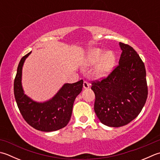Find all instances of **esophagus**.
<instances>
[{"label": "esophagus", "mask_w": 160, "mask_h": 160, "mask_svg": "<svg viewBox=\"0 0 160 160\" xmlns=\"http://www.w3.org/2000/svg\"><path fill=\"white\" fill-rule=\"evenodd\" d=\"M90 87V84L87 81H84L83 82V87L84 89H88Z\"/></svg>", "instance_id": "esophagus-1"}]
</instances>
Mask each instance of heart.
Segmentation results:
<instances>
[{
    "instance_id": "1",
    "label": "heart",
    "mask_w": 160,
    "mask_h": 160,
    "mask_svg": "<svg viewBox=\"0 0 160 160\" xmlns=\"http://www.w3.org/2000/svg\"><path fill=\"white\" fill-rule=\"evenodd\" d=\"M115 55L114 52H105L101 49H94L91 51L89 56V61L91 64L98 62L94 70L96 77H104L111 71L115 63Z\"/></svg>"
}]
</instances>
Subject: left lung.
<instances>
[{"mask_svg":"<svg viewBox=\"0 0 160 160\" xmlns=\"http://www.w3.org/2000/svg\"><path fill=\"white\" fill-rule=\"evenodd\" d=\"M118 64L105 78L92 81L94 111L100 121L109 127L126 126L142 111L148 97L144 63L130 46L119 43Z\"/></svg>","mask_w":160,"mask_h":160,"instance_id":"left-lung-1","label":"left lung"}]
</instances>
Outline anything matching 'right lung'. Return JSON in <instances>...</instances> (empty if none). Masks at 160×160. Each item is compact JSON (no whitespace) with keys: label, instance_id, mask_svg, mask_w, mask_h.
<instances>
[{"label":"right lung","instance_id":"add662e5","mask_svg":"<svg viewBox=\"0 0 160 160\" xmlns=\"http://www.w3.org/2000/svg\"><path fill=\"white\" fill-rule=\"evenodd\" d=\"M28 52L20 60L14 82L16 102L22 117L30 126L37 130L52 132L64 128L69 122L75 99L82 89L83 80L65 84L50 101L39 103L24 94L21 86L22 67Z\"/></svg>","mask_w":160,"mask_h":160}]
</instances>
